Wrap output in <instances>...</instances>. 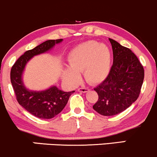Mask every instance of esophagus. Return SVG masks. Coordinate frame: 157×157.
<instances>
[{
    "label": "esophagus",
    "instance_id": "esophagus-1",
    "mask_svg": "<svg viewBox=\"0 0 157 157\" xmlns=\"http://www.w3.org/2000/svg\"><path fill=\"white\" fill-rule=\"evenodd\" d=\"M89 91V89H88V88L82 87V88H79V89H78V91H79V92L86 93V92H87V91Z\"/></svg>",
    "mask_w": 157,
    "mask_h": 157
}]
</instances>
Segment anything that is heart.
I'll list each match as a JSON object with an SVG mask.
<instances>
[{"mask_svg":"<svg viewBox=\"0 0 157 157\" xmlns=\"http://www.w3.org/2000/svg\"><path fill=\"white\" fill-rule=\"evenodd\" d=\"M67 63L68 67L62 71V78L65 82L77 84L80 80L79 72L82 71L85 79L90 83H100L110 72L111 53L105 44L87 41L68 53Z\"/></svg>","mask_w":157,"mask_h":157,"instance_id":"1","label":"heart"}]
</instances>
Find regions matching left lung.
Listing matches in <instances>:
<instances>
[{"label":"left lung","instance_id":"obj_1","mask_svg":"<svg viewBox=\"0 0 157 157\" xmlns=\"http://www.w3.org/2000/svg\"><path fill=\"white\" fill-rule=\"evenodd\" d=\"M113 60L107 78L94 91L98 100L93 109L103 116H113L127 109L140 95L144 80V68L128 48L109 38Z\"/></svg>","mask_w":157,"mask_h":157}]
</instances>
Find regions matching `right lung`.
<instances>
[{
	"instance_id": "right-lung-1",
	"label": "right lung",
	"mask_w": 157,
	"mask_h": 157,
	"mask_svg": "<svg viewBox=\"0 0 157 157\" xmlns=\"http://www.w3.org/2000/svg\"><path fill=\"white\" fill-rule=\"evenodd\" d=\"M63 39L48 40L33 49L26 51L17 59L12 67L10 79L18 103L32 115L40 119H51L63 111L69 97L75 91L65 92L56 86L44 91H32L26 89L23 82L25 66L34 56L46 53Z\"/></svg>"
}]
</instances>
